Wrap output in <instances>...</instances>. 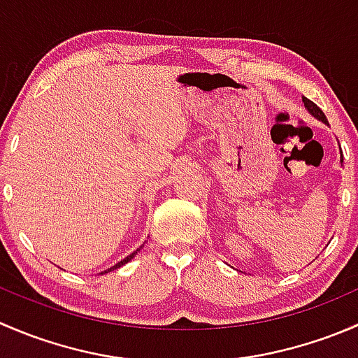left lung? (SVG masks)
I'll return each mask as SVG.
<instances>
[{
  "mask_svg": "<svg viewBox=\"0 0 358 358\" xmlns=\"http://www.w3.org/2000/svg\"><path fill=\"white\" fill-rule=\"evenodd\" d=\"M303 102H305V107H306V109H308V112L313 115V117H317V119H319V121H322V122H327L326 114H324L322 109H320V107L317 106V103H313L312 100H308V99H306V96H303ZM341 162H343V154H341Z\"/></svg>",
  "mask_w": 358,
  "mask_h": 358,
  "instance_id": "1",
  "label": "left lung"
}]
</instances>
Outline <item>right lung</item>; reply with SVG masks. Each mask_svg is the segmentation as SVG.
<instances>
[{"instance_id":"obj_1","label":"right lung","mask_w":358,"mask_h":358,"mask_svg":"<svg viewBox=\"0 0 358 358\" xmlns=\"http://www.w3.org/2000/svg\"><path fill=\"white\" fill-rule=\"evenodd\" d=\"M136 251H138V249H136ZM136 251H135V252H131V255H129V256H126V258H124V259H121V262H119V263H115V265H114V266H112V268H109V270H106V272H103V273L110 272V270H115V268H119V266H122V265H124V263H128V262H129V259H131V258H133V256H135V255H136Z\"/></svg>"}]
</instances>
